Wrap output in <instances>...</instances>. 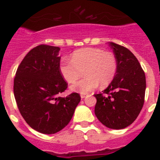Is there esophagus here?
I'll return each mask as SVG.
<instances>
[{
    "mask_svg": "<svg viewBox=\"0 0 160 160\" xmlns=\"http://www.w3.org/2000/svg\"><path fill=\"white\" fill-rule=\"evenodd\" d=\"M86 98V94H81L82 99H83V98Z\"/></svg>",
    "mask_w": 160,
    "mask_h": 160,
    "instance_id": "34e87169",
    "label": "esophagus"
}]
</instances>
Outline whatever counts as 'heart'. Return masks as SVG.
<instances>
[{"mask_svg": "<svg viewBox=\"0 0 160 160\" xmlns=\"http://www.w3.org/2000/svg\"><path fill=\"white\" fill-rule=\"evenodd\" d=\"M61 74L67 82L73 83L84 70L86 77L70 87L73 92L88 94L98 86L104 87L114 80L118 70V62L111 52L98 48H83L72 53L70 61L62 60L59 66Z\"/></svg>", "mask_w": 160, "mask_h": 160, "instance_id": "b5f03b06", "label": "heart"}]
</instances>
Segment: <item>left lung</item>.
I'll use <instances>...</instances> for the list:
<instances>
[{
	"mask_svg": "<svg viewBox=\"0 0 160 160\" xmlns=\"http://www.w3.org/2000/svg\"><path fill=\"white\" fill-rule=\"evenodd\" d=\"M118 62L114 80L97 99L94 113L100 122L111 129L120 130L131 125L142 108L146 77L138 59L129 49L109 42Z\"/></svg>",
	"mask_w": 160,
	"mask_h": 160,
	"instance_id": "left-lung-1",
	"label": "left lung"
}]
</instances>
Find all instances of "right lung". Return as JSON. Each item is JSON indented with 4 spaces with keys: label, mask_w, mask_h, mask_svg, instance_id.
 Returning <instances> with one entry per match:
<instances>
[{
    "label": "right lung",
    "mask_w": 160,
    "mask_h": 160,
    "mask_svg": "<svg viewBox=\"0 0 160 160\" xmlns=\"http://www.w3.org/2000/svg\"><path fill=\"white\" fill-rule=\"evenodd\" d=\"M60 48L40 45L25 55L14 78L13 93L19 111L30 128L42 134H55L71 120L81 97L64 92L67 83L61 74Z\"/></svg>",
    "instance_id": "add662e5"
}]
</instances>
